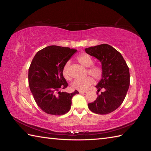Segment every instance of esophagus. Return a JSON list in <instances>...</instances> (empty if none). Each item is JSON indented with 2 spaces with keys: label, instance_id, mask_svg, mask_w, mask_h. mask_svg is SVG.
I'll use <instances>...</instances> for the list:
<instances>
[{
  "label": "esophagus",
  "instance_id": "1",
  "mask_svg": "<svg viewBox=\"0 0 151 151\" xmlns=\"http://www.w3.org/2000/svg\"><path fill=\"white\" fill-rule=\"evenodd\" d=\"M86 91H79V93H80V94H82V93H86Z\"/></svg>",
  "mask_w": 151,
  "mask_h": 151
}]
</instances>
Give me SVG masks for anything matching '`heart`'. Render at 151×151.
Segmentation results:
<instances>
[{
    "instance_id": "1",
    "label": "heart",
    "mask_w": 151,
    "mask_h": 151,
    "mask_svg": "<svg viewBox=\"0 0 151 151\" xmlns=\"http://www.w3.org/2000/svg\"><path fill=\"white\" fill-rule=\"evenodd\" d=\"M77 60L84 67H89L88 70V74L92 76L95 79L98 80L102 77L103 74V68L99 65H93V60L89 55L87 54H82L77 57ZM70 62H67L63 68V74L66 79H70V75L68 71V68ZM93 84V79L91 77H87L84 79H76L71 84L72 88L74 89L84 91L88 89V87Z\"/></svg>"
}]
</instances>
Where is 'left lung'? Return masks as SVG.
Returning a JSON list of instances; mask_svg holds the SVG:
<instances>
[{"label": "left lung", "mask_w": 151, "mask_h": 151, "mask_svg": "<svg viewBox=\"0 0 151 151\" xmlns=\"http://www.w3.org/2000/svg\"><path fill=\"white\" fill-rule=\"evenodd\" d=\"M86 52L101 63L103 74L96 88L104 91L93 103L90 110L99 115L114 111L124 100L130 86L129 67L121 53L108 44H101L85 49Z\"/></svg>", "instance_id": "obj_1"}]
</instances>
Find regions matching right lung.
Wrapping results in <instances>:
<instances>
[{
	"mask_svg": "<svg viewBox=\"0 0 151 151\" xmlns=\"http://www.w3.org/2000/svg\"><path fill=\"white\" fill-rule=\"evenodd\" d=\"M77 50L52 45L40 50L32 60L28 71L29 86L38 106L49 115H62L70 110L72 98L79 94L61 92L68 84L63 68Z\"/></svg>",
	"mask_w": 151,
	"mask_h": 151,
	"instance_id": "add662e5",
	"label": "right lung"
}]
</instances>
